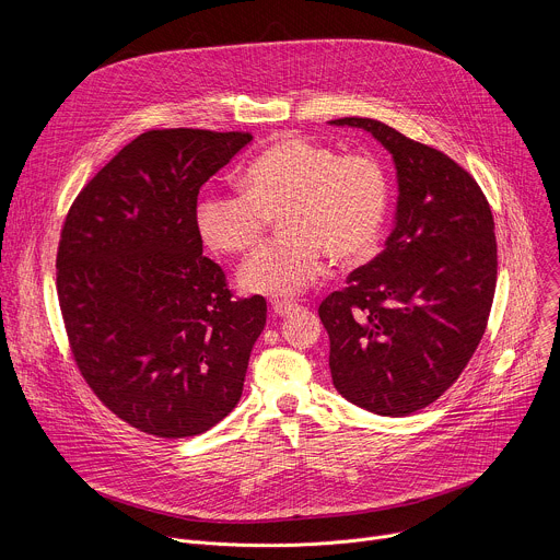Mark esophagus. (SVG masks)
Listing matches in <instances>:
<instances>
[{"instance_id":"esophagus-1","label":"esophagus","mask_w":560,"mask_h":560,"mask_svg":"<svg viewBox=\"0 0 560 560\" xmlns=\"http://www.w3.org/2000/svg\"><path fill=\"white\" fill-rule=\"evenodd\" d=\"M296 307H299L296 301H275V303H272V310H275V314H279V316L290 314V312L296 310Z\"/></svg>"}]
</instances>
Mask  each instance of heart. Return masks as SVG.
<instances>
[{
	"mask_svg": "<svg viewBox=\"0 0 560 560\" xmlns=\"http://www.w3.org/2000/svg\"><path fill=\"white\" fill-rule=\"evenodd\" d=\"M389 210V177L376 156L341 154L305 135H283L244 171V192L208 190L195 219L203 242L223 255H248L270 221L281 238L253 255L238 285L266 296H294L324 268L357 264L376 248Z\"/></svg>",
	"mask_w": 560,
	"mask_h": 560,
	"instance_id": "1",
	"label": "heart"
}]
</instances>
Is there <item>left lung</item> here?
Here are the masks:
<instances>
[{
	"mask_svg": "<svg viewBox=\"0 0 560 560\" xmlns=\"http://www.w3.org/2000/svg\"><path fill=\"white\" fill-rule=\"evenodd\" d=\"M330 124L368 130L398 177L383 250L318 305L332 383L359 408L408 417L460 376L486 335L499 268L492 208L445 152L376 119Z\"/></svg>",
	"mask_w": 560,
	"mask_h": 560,
	"instance_id": "obj_1",
	"label": "left lung"
}]
</instances>
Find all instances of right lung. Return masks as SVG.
I'll return each mask as SVG.
<instances>
[{"mask_svg":"<svg viewBox=\"0 0 560 560\" xmlns=\"http://www.w3.org/2000/svg\"><path fill=\"white\" fill-rule=\"evenodd\" d=\"M250 132L148 130L82 188L63 219L57 299L72 361L130 428L197 436L238 404L266 299L234 296L203 257L201 186Z\"/></svg>","mask_w":560,"mask_h":560,"instance_id":"1","label":"right lung"}]
</instances>
